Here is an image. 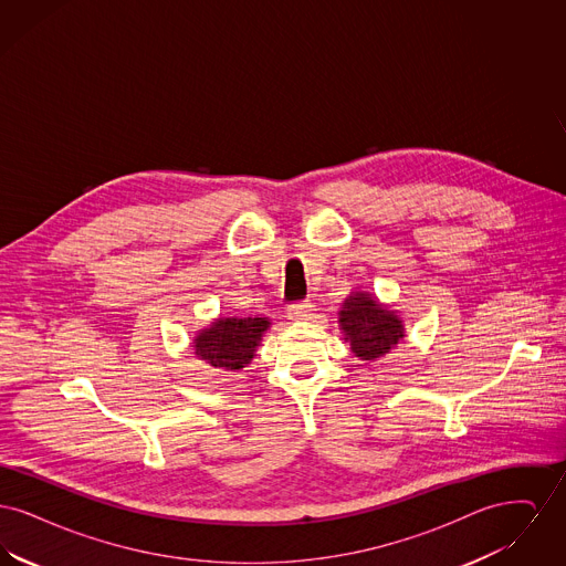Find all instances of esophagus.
<instances>
[{"mask_svg": "<svg viewBox=\"0 0 566 566\" xmlns=\"http://www.w3.org/2000/svg\"><path fill=\"white\" fill-rule=\"evenodd\" d=\"M314 310H316V305H314L312 301H298V303L289 305L286 314H289V318H293V321H307V318L314 316Z\"/></svg>", "mask_w": 566, "mask_h": 566, "instance_id": "34e87169", "label": "esophagus"}]
</instances>
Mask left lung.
Here are the masks:
<instances>
[{
	"mask_svg": "<svg viewBox=\"0 0 566 566\" xmlns=\"http://www.w3.org/2000/svg\"><path fill=\"white\" fill-rule=\"evenodd\" d=\"M339 328L360 360H376L405 337L403 321L363 291L352 293L339 310Z\"/></svg>",
	"mask_w": 566,
	"mask_h": 566,
	"instance_id": "obj_1",
	"label": "left lung"
}]
</instances>
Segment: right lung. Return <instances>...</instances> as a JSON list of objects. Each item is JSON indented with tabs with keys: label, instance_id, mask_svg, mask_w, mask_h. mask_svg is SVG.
I'll return each instance as SVG.
<instances>
[{
	"label": "right lung",
	"instance_id": "add662e5",
	"mask_svg": "<svg viewBox=\"0 0 566 566\" xmlns=\"http://www.w3.org/2000/svg\"><path fill=\"white\" fill-rule=\"evenodd\" d=\"M268 318H216L192 339L199 360L214 369L240 371L250 365L263 333L270 328Z\"/></svg>",
	"mask_w": 566,
	"mask_h": 566
}]
</instances>
